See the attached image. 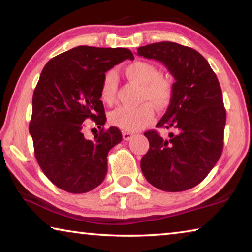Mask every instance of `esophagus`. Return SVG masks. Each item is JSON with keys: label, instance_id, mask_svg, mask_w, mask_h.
I'll list each match as a JSON object with an SVG mask.
<instances>
[{"label": "esophagus", "instance_id": "34e87169", "mask_svg": "<svg viewBox=\"0 0 252 252\" xmlns=\"http://www.w3.org/2000/svg\"><path fill=\"white\" fill-rule=\"evenodd\" d=\"M133 133H131V132H123L122 133V138L123 140H126V141H129L130 139L133 138Z\"/></svg>", "mask_w": 252, "mask_h": 252}]
</instances>
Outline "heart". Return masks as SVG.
I'll list each match as a JSON object with an SVG mask.
<instances>
[{
  "instance_id": "obj_1",
  "label": "heart",
  "mask_w": 252,
  "mask_h": 252,
  "mask_svg": "<svg viewBox=\"0 0 252 252\" xmlns=\"http://www.w3.org/2000/svg\"><path fill=\"white\" fill-rule=\"evenodd\" d=\"M126 78L140 85L139 101L136 106H119L108 116L110 125L126 132L139 131L155 119V108L163 110L170 104L173 95V84L167 75L160 74L152 63L133 61L123 69ZM118 81L113 71L105 72L100 85V100L111 105L116 101Z\"/></svg>"
}]
</instances>
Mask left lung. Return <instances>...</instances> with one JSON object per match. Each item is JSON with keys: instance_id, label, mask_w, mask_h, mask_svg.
I'll return each instance as SVG.
<instances>
[{"instance_id": "8db88e82", "label": "left lung", "mask_w": 252, "mask_h": 252, "mask_svg": "<svg viewBox=\"0 0 252 252\" xmlns=\"http://www.w3.org/2000/svg\"><path fill=\"white\" fill-rule=\"evenodd\" d=\"M138 54L163 63L176 80L169 108L158 127L171 129L163 139L156 130L141 159L143 176L158 189L185 191L199 185L220 159L225 109L219 81L198 51L174 42L140 46Z\"/></svg>"}]
</instances>
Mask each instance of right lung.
Returning <instances> with one entry per match:
<instances>
[{
  "mask_svg": "<svg viewBox=\"0 0 252 252\" xmlns=\"http://www.w3.org/2000/svg\"><path fill=\"white\" fill-rule=\"evenodd\" d=\"M126 59H134L129 49L82 45L51 59L42 70L29 130L37 163L60 189L85 193L104 180L106 157L122 134L116 126L103 127L100 85L105 72ZM88 118L100 129L93 140L83 133Z\"/></svg>",
  "mask_w": 252,
  "mask_h": 252,
  "instance_id": "1",
  "label": "right lung"
}]
</instances>
